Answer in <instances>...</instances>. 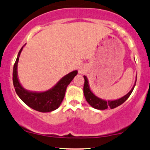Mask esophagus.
<instances>
[{
  "label": "esophagus",
  "instance_id": "obj_1",
  "mask_svg": "<svg viewBox=\"0 0 150 150\" xmlns=\"http://www.w3.org/2000/svg\"><path fill=\"white\" fill-rule=\"evenodd\" d=\"M79 73H82V71L81 70H79Z\"/></svg>",
  "mask_w": 150,
  "mask_h": 150
}]
</instances>
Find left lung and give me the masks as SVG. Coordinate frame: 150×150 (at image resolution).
I'll return each mask as SVG.
<instances>
[{
  "instance_id": "1",
  "label": "left lung",
  "mask_w": 150,
  "mask_h": 150,
  "mask_svg": "<svg viewBox=\"0 0 150 150\" xmlns=\"http://www.w3.org/2000/svg\"><path fill=\"white\" fill-rule=\"evenodd\" d=\"M83 78L84 80H85L83 85V94L84 96L86 98V100L88 103V104L91 106H92L96 109H98V110H105V109H107L108 108H110L112 109L123 103L129 97L130 94L132 93V91H133L134 86H135L136 81H137V79H136L135 83H134L133 87L129 91V93H127L125 96L120 98L117 99V100H105L96 96L91 91L90 87H89L88 79H87V77L86 76H83Z\"/></svg>"
}]
</instances>
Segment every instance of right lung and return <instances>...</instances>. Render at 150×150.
Listing matches in <instances>:
<instances>
[{"instance_id": "1", "label": "right lung", "mask_w": 150, "mask_h": 150, "mask_svg": "<svg viewBox=\"0 0 150 150\" xmlns=\"http://www.w3.org/2000/svg\"><path fill=\"white\" fill-rule=\"evenodd\" d=\"M23 47L18 52L13 67V82L16 93L26 105L37 111L42 112L53 111L59 107L64 98L67 87L77 74L78 71L75 70L65 75L57 82L54 86L46 91L35 92L26 90L22 86L18 77V63Z\"/></svg>"}]
</instances>
